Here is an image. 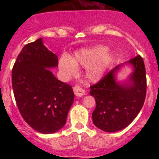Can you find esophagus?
<instances>
[{"label":"esophagus","instance_id":"1","mask_svg":"<svg viewBox=\"0 0 159 159\" xmlns=\"http://www.w3.org/2000/svg\"><path fill=\"white\" fill-rule=\"evenodd\" d=\"M73 91L75 95L76 96H78V97H81V96H83L85 94V91L81 87H79V86L78 85L75 86L73 87Z\"/></svg>","mask_w":159,"mask_h":159}]
</instances>
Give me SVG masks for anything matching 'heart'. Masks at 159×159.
Instances as JSON below:
<instances>
[{
	"mask_svg": "<svg viewBox=\"0 0 159 159\" xmlns=\"http://www.w3.org/2000/svg\"><path fill=\"white\" fill-rule=\"evenodd\" d=\"M114 60V54L105 45L81 48L75 52L72 57L63 56L59 61L62 75L69 78L76 74L78 66L86 67V77L92 83H96L105 76Z\"/></svg>",
	"mask_w": 159,
	"mask_h": 159,
	"instance_id": "b5f03b06",
	"label": "heart"
}]
</instances>
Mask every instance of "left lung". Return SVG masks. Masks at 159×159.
<instances>
[{
	"instance_id": "left-lung-1",
	"label": "left lung",
	"mask_w": 159,
	"mask_h": 159,
	"mask_svg": "<svg viewBox=\"0 0 159 159\" xmlns=\"http://www.w3.org/2000/svg\"><path fill=\"white\" fill-rule=\"evenodd\" d=\"M125 65L133 71L125 81L116 79ZM147 91L145 66L140 55L116 66L96 84L90 87L96 107L92 114L93 124L106 132H116L127 127L143 107Z\"/></svg>"
}]
</instances>
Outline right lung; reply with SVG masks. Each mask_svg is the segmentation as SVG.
<instances>
[{"label": "right lung", "mask_w": 159, "mask_h": 159, "mask_svg": "<svg viewBox=\"0 0 159 159\" xmlns=\"http://www.w3.org/2000/svg\"><path fill=\"white\" fill-rule=\"evenodd\" d=\"M57 66V56L39 38L24 46L12 71L20 114L30 127L43 134H52L64 126L74 102L72 87L51 72Z\"/></svg>", "instance_id": "add662e5"}]
</instances>
